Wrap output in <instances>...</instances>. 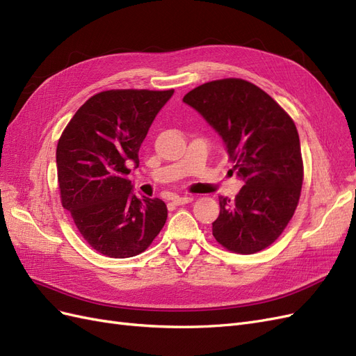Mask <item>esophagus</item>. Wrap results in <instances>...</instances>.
<instances>
[{"label": "esophagus", "mask_w": 356, "mask_h": 356, "mask_svg": "<svg viewBox=\"0 0 356 356\" xmlns=\"http://www.w3.org/2000/svg\"><path fill=\"white\" fill-rule=\"evenodd\" d=\"M193 199L191 197H188V196H182V197H174L172 199V203L174 204H177V207H179V204H187V203H190Z\"/></svg>", "instance_id": "obj_1"}]
</instances>
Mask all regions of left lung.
Here are the masks:
<instances>
[{"instance_id":"left-lung-1","label":"left lung","mask_w":356,"mask_h":356,"mask_svg":"<svg viewBox=\"0 0 356 356\" xmlns=\"http://www.w3.org/2000/svg\"><path fill=\"white\" fill-rule=\"evenodd\" d=\"M222 138L232 172L245 186L220 197L215 241L236 254H255L282 234L300 200L303 159L293 118L258 86L242 79L204 83L184 96Z\"/></svg>"}]
</instances>
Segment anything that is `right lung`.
<instances>
[{
  "label": "right lung",
  "mask_w": 356,
  "mask_h": 356,
  "mask_svg": "<svg viewBox=\"0 0 356 356\" xmlns=\"http://www.w3.org/2000/svg\"><path fill=\"white\" fill-rule=\"evenodd\" d=\"M170 90L113 89L86 101L56 148L62 207L95 251L111 258L144 252L163 229L168 208L136 197L126 175Z\"/></svg>",
  "instance_id": "1"
}]
</instances>
